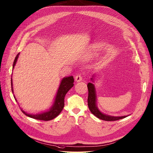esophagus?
Returning a JSON list of instances; mask_svg holds the SVG:
<instances>
[{"label": "esophagus", "instance_id": "obj_1", "mask_svg": "<svg viewBox=\"0 0 153 153\" xmlns=\"http://www.w3.org/2000/svg\"><path fill=\"white\" fill-rule=\"evenodd\" d=\"M82 76L81 74H77L76 76L75 77V81L76 82H80L82 81Z\"/></svg>", "mask_w": 153, "mask_h": 153}]
</instances>
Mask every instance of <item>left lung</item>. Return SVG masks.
I'll return each mask as SVG.
<instances>
[{
  "instance_id": "obj_1",
  "label": "left lung",
  "mask_w": 153,
  "mask_h": 153,
  "mask_svg": "<svg viewBox=\"0 0 153 153\" xmlns=\"http://www.w3.org/2000/svg\"><path fill=\"white\" fill-rule=\"evenodd\" d=\"M94 76H92V77H94ZM91 78V81L93 82V78ZM88 107L89 110L92 113L96 116L97 118L102 119L104 121H117L125 118L128 116H111L107 114H103L99 110L98 108L96 105V89L94 87V85L92 83L89 82L88 84Z\"/></svg>"
}]
</instances>
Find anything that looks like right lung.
<instances>
[{
    "label": "right lung",
    "mask_w": 153,
    "mask_h": 153,
    "mask_svg": "<svg viewBox=\"0 0 153 153\" xmlns=\"http://www.w3.org/2000/svg\"><path fill=\"white\" fill-rule=\"evenodd\" d=\"M19 56V53L16 56L14 64H13L12 68H14V66L16 64L17 59ZM74 77L73 76H69V77H64L61 82L59 87L58 88L57 94L54 99V102L53 103V105L51 109L42 113L37 114H28L27 112H25L24 111L22 110V109H21L23 113L27 116L37 119V120H42V121H50L52 119H54L59 114L61 113V111H62L64 106V97L65 94H67V92L73 87L74 85ZM11 88H12V91L13 92V87H12V80L11 78ZM14 93V92H13ZM16 101H17V99H16L15 96H14Z\"/></svg>",
    "instance_id": "right-lung-1"
}]
</instances>
